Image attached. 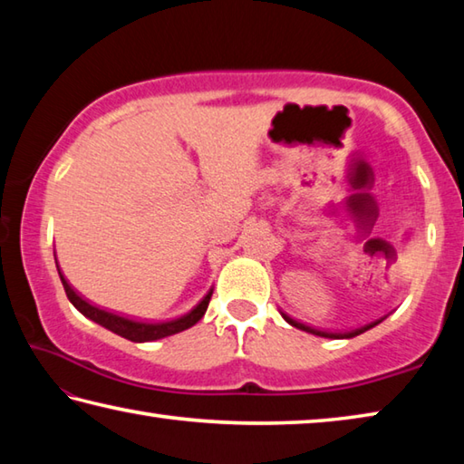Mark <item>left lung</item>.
I'll list each match as a JSON object with an SVG mask.
<instances>
[{
	"label": "left lung",
	"instance_id": "obj_1",
	"mask_svg": "<svg viewBox=\"0 0 464 464\" xmlns=\"http://www.w3.org/2000/svg\"><path fill=\"white\" fill-rule=\"evenodd\" d=\"M283 318H285V322H287V324H291V326H294V328H297V330H304V332H307V334L322 336V338H353V336H359V334H362V332H367V330H371V328H375L377 324L381 322V320H377V322H372V324H367V326L356 328V330H353V332H344V334H343V332H322V330L310 328V326H305V324H299V322H295V320L287 318V315H283Z\"/></svg>",
	"mask_w": 464,
	"mask_h": 464
}]
</instances>
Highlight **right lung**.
<instances>
[{
    "label": "right lung",
    "instance_id": "obj_1",
    "mask_svg": "<svg viewBox=\"0 0 464 464\" xmlns=\"http://www.w3.org/2000/svg\"><path fill=\"white\" fill-rule=\"evenodd\" d=\"M56 269H59V265H56ZM59 277L63 281L64 294H67L69 302L75 305L77 310L85 315V318H89V320L95 322V324H100V326L113 332V334L132 340V343H152V340H160V338L173 336V334H177V332H183L187 328H191L193 324H198L203 318V314H206V310H208L209 297H211V294H214V291L209 289L208 295L203 297L201 302L195 305L189 314L181 315V318L169 320V322L149 324V322L128 320V318H121V315H118V314L100 310V307H95V305H92L89 302H85L83 297H79L75 291L71 289L67 279L63 277L61 269H59Z\"/></svg>",
    "mask_w": 464,
    "mask_h": 464
}]
</instances>
